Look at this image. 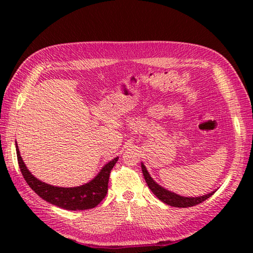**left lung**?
Wrapping results in <instances>:
<instances>
[{"label": "left lung", "instance_id": "1", "mask_svg": "<svg viewBox=\"0 0 253 253\" xmlns=\"http://www.w3.org/2000/svg\"><path fill=\"white\" fill-rule=\"evenodd\" d=\"M142 170H143V175L145 177V181H146L148 187L151 188V191L153 192L154 194L156 195L157 199H160L162 202H164L165 204L170 205V207L174 208H188V207H194V205H198L200 203L204 202L205 200H208L210 196L214 194L213 191L211 193L205 194L202 196H195V198H187V196H181L174 192H170L169 190H166L161 185L154 181L152 178L151 175L147 172L146 168L142 163Z\"/></svg>", "mask_w": 253, "mask_h": 253}]
</instances>
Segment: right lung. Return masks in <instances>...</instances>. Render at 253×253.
Wrapping results in <instances>:
<instances>
[{"label":"right lung","instance_id":"1","mask_svg":"<svg viewBox=\"0 0 253 253\" xmlns=\"http://www.w3.org/2000/svg\"><path fill=\"white\" fill-rule=\"evenodd\" d=\"M15 147L21 173L28 185L46 202L65 210H70V211L92 209L105 199L107 191H108L110 170L113 169L118 161V157H115L113 161L107 163L95 178L84 185L76 187H59L50 185V184H46L33 176L21 157L16 143Z\"/></svg>","mask_w":253,"mask_h":253}]
</instances>
